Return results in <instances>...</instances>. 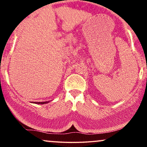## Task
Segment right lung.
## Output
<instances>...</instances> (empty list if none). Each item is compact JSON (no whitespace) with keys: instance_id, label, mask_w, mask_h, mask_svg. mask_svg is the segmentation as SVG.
Masks as SVG:
<instances>
[{"instance_id":"1","label":"right lung","mask_w":147,"mask_h":147,"mask_svg":"<svg viewBox=\"0 0 147 147\" xmlns=\"http://www.w3.org/2000/svg\"><path fill=\"white\" fill-rule=\"evenodd\" d=\"M49 102H35V104H47Z\"/></svg>"}]
</instances>
